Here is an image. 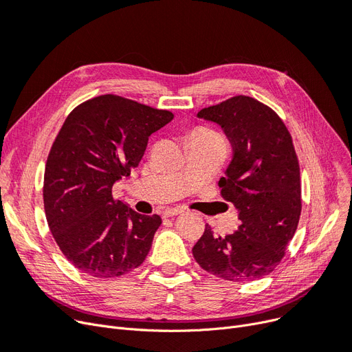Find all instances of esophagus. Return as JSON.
<instances>
[{
  "instance_id": "34e87169",
  "label": "esophagus",
  "mask_w": 352,
  "mask_h": 352,
  "mask_svg": "<svg viewBox=\"0 0 352 352\" xmlns=\"http://www.w3.org/2000/svg\"><path fill=\"white\" fill-rule=\"evenodd\" d=\"M183 212V209H180V208H166L164 210H163V216L164 217H172V216H177V214H182Z\"/></svg>"
}]
</instances>
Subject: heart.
Returning <instances> with one entry per match:
<instances>
[{
  "instance_id": "obj_1",
  "label": "heart",
  "mask_w": 352,
  "mask_h": 352,
  "mask_svg": "<svg viewBox=\"0 0 352 352\" xmlns=\"http://www.w3.org/2000/svg\"><path fill=\"white\" fill-rule=\"evenodd\" d=\"M193 135H216V133L209 129H197Z\"/></svg>"
}]
</instances>
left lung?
<instances>
[{"mask_svg":"<svg viewBox=\"0 0 352 352\" xmlns=\"http://www.w3.org/2000/svg\"><path fill=\"white\" fill-rule=\"evenodd\" d=\"M199 117L219 124L233 147L221 177V196L239 210L230 235H213L206 225L192 249L200 267L232 282L271 274L285 256L300 209L299 162L291 133L280 117L249 96H235L202 109Z\"/></svg>","mask_w":352,"mask_h":352,"instance_id":"1","label":"left lung"}]
</instances>
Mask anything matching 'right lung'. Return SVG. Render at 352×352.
<instances>
[{"label": "right lung", "instance_id": "obj_1", "mask_svg": "<svg viewBox=\"0 0 352 352\" xmlns=\"http://www.w3.org/2000/svg\"><path fill=\"white\" fill-rule=\"evenodd\" d=\"M172 119L169 110L116 94L93 97L67 116L47 157L43 199L50 232L78 271L116 278L146 259L162 217L135 212L111 189Z\"/></svg>", "mask_w": 352, "mask_h": 352}]
</instances>
